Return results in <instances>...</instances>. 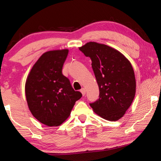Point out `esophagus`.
I'll return each mask as SVG.
<instances>
[{"mask_svg": "<svg viewBox=\"0 0 161 161\" xmlns=\"http://www.w3.org/2000/svg\"><path fill=\"white\" fill-rule=\"evenodd\" d=\"M80 92H81V93L82 94L83 96H84V95L86 94V90H85V89H84V88H81Z\"/></svg>", "mask_w": 161, "mask_h": 161, "instance_id": "obj_1", "label": "esophagus"}]
</instances>
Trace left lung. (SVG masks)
I'll return each instance as SVG.
<instances>
[{
    "instance_id": "1",
    "label": "left lung",
    "mask_w": 161,
    "mask_h": 161,
    "mask_svg": "<svg viewBox=\"0 0 161 161\" xmlns=\"http://www.w3.org/2000/svg\"><path fill=\"white\" fill-rule=\"evenodd\" d=\"M80 50L92 60L99 98L90 103L95 114L107 121L123 117L135 97L136 82L130 61L116 49L89 42Z\"/></svg>"
}]
</instances>
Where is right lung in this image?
Returning a JSON list of instances; mask_svg holds the SVG:
<instances>
[{
    "instance_id": "right-lung-1",
    "label": "right lung",
    "mask_w": 161,
    "mask_h": 161,
    "mask_svg": "<svg viewBox=\"0 0 161 161\" xmlns=\"http://www.w3.org/2000/svg\"><path fill=\"white\" fill-rule=\"evenodd\" d=\"M68 49L43 53L32 66L25 81V92L30 111L47 126L61 125L69 116L75 102L82 96L75 92L62 75Z\"/></svg>"
}]
</instances>
